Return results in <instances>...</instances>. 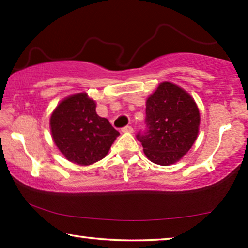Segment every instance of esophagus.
<instances>
[{
  "label": "esophagus",
  "instance_id": "obj_1",
  "mask_svg": "<svg viewBox=\"0 0 248 248\" xmlns=\"http://www.w3.org/2000/svg\"><path fill=\"white\" fill-rule=\"evenodd\" d=\"M122 132H123V133H132V132H133V127L130 126V125H126V126L122 128Z\"/></svg>",
  "mask_w": 248,
  "mask_h": 248
}]
</instances>
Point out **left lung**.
<instances>
[{
	"label": "left lung",
	"instance_id": "obj_1",
	"mask_svg": "<svg viewBox=\"0 0 248 248\" xmlns=\"http://www.w3.org/2000/svg\"><path fill=\"white\" fill-rule=\"evenodd\" d=\"M200 113L193 98L175 84L162 82L147 100L145 130L137 139L152 162L168 166L187 152L199 133Z\"/></svg>",
	"mask_w": 248,
	"mask_h": 248
}]
</instances>
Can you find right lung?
<instances>
[{
    "label": "right lung",
    "instance_id": "obj_1",
    "mask_svg": "<svg viewBox=\"0 0 248 248\" xmlns=\"http://www.w3.org/2000/svg\"><path fill=\"white\" fill-rule=\"evenodd\" d=\"M53 140L67 160L86 166L107 155L120 133L107 118L98 116L86 93L64 99L50 116Z\"/></svg>",
    "mask_w": 248,
    "mask_h": 248
}]
</instances>
